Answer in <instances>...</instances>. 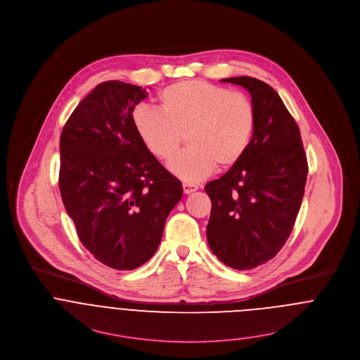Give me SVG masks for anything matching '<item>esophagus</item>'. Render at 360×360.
<instances>
[{"label":"esophagus","instance_id":"1","mask_svg":"<svg viewBox=\"0 0 360 360\" xmlns=\"http://www.w3.org/2000/svg\"><path fill=\"white\" fill-rule=\"evenodd\" d=\"M183 190H184V194H193L198 190V186L191 183H183Z\"/></svg>","mask_w":360,"mask_h":360}]
</instances>
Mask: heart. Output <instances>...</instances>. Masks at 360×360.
Masks as SVG:
<instances>
[{"mask_svg": "<svg viewBox=\"0 0 360 360\" xmlns=\"http://www.w3.org/2000/svg\"><path fill=\"white\" fill-rule=\"evenodd\" d=\"M158 101L160 110L137 105L131 121L146 148L161 161L176 155L186 136L190 147L169 164L177 177L199 181L217 165L229 169L246 155L257 122L246 95L190 79L165 88Z\"/></svg>", "mask_w": 360, "mask_h": 360, "instance_id": "b5f03b06", "label": "heart"}]
</instances>
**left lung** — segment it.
<instances>
[{
    "mask_svg": "<svg viewBox=\"0 0 360 360\" xmlns=\"http://www.w3.org/2000/svg\"><path fill=\"white\" fill-rule=\"evenodd\" d=\"M221 81L249 91L257 122L243 160L205 186L212 200L206 238L220 262L243 271L274 259L286 243L308 164L295 118L268 84L252 77Z\"/></svg>",
    "mask_w": 360,
    "mask_h": 360,
    "instance_id": "obj_1",
    "label": "left lung"
}]
</instances>
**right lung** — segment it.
Instances as JSON below:
<instances>
[{"mask_svg":"<svg viewBox=\"0 0 360 360\" xmlns=\"http://www.w3.org/2000/svg\"><path fill=\"white\" fill-rule=\"evenodd\" d=\"M146 89L105 81L84 98L60 136L59 188L82 245L114 269H134L157 252L183 196L179 179L146 148L131 112Z\"/></svg>","mask_w":360,"mask_h":360,"instance_id":"right-lung-1","label":"right lung"}]
</instances>
